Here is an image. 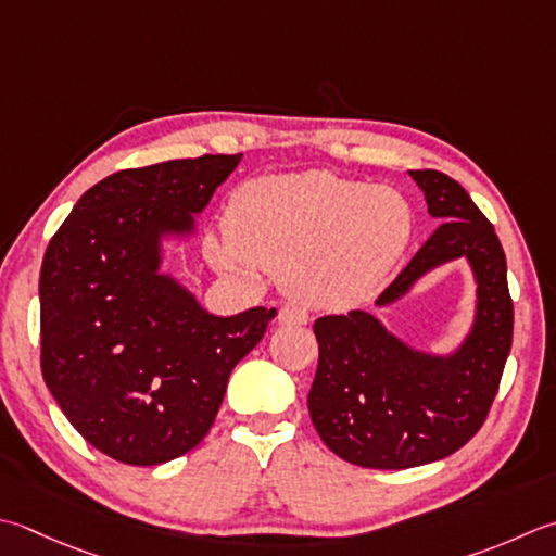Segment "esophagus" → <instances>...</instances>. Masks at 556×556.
Returning <instances> with one entry per match:
<instances>
[{
	"label": "esophagus",
	"instance_id": "34e87169",
	"mask_svg": "<svg viewBox=\"0 0 556 556\" xmlns=\"http://www.w3.org/2000/svg\"><path fill=\"white\" fill-rule=\"evenodd\" d=\"M277 320L279 325H308L311 315L306 313V308L296 306V303H287V306L279 308Z\"/></svg>",
	"mask_w": 556,
	"mask_h": 556
}]
</instances>
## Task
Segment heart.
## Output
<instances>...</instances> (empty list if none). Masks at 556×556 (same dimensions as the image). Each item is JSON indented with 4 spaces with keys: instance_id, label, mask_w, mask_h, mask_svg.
<instances>
[{
    "instance_id": "heart-1",
    "label": "heart",
    "mask_w": 556,
    "mask_h": 556,
    "mask_svg": "<svg viewBox=\"0 0 556 556\" xmlns=\"http://www.w3.org/2000/svg\"><path fill=\"white\" fill-rule=\"evenodd\" d=\"M415 214L405 194L330 170L263 176L236 188L226 228L206 236V260L228 275L267 269L293 296L346 306L366 296L405 253Z\"/></svg>"
}]
</instances>
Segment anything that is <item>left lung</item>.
I'll return each instance as SVG.
<instances>
[{
  "mask_svg": "<svg viewBox=\"0 0 556 556\" xmlns=\"http://www.w3.org/2000/svg\"><path fill=\"white\" fill-rule=\"evenodd\" d=\"M443 224L431 233L376 306L405 296L429 269L467 257L477 279L470 334L451 356L415 352L366 311L323 315L308 412L315 431L342 460L374 470H407L448 458L484 424L514 342L506 255L494 226L460 182L441 170H409Z\"/></svg>",
  "mask_w": 556,
  "mask_h": 556,
  "instance_id": "left-lung-1",
  "label": "left lung"
}]
</instances>
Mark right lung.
Returning <instances> with one entry per match:
<instances>
[{
	"label": "right lung",
	"mask_w": 556,
	"mask_h": 556,
	"mask_svg": "<svg viewBox=\"0 0 556 556\" xmlns=\"http://www.w3.org/2000/svg\"><path fill=\"white\" fill-rule=\"evenodd\" d=\"M241 154L117 170L81 194L40 267V368L64 417L108 458L159 465L212 429L233 366L275 308L206 313L161 275Z\"/></svg>",
	"instance_id": "1"
}]
</instances>
